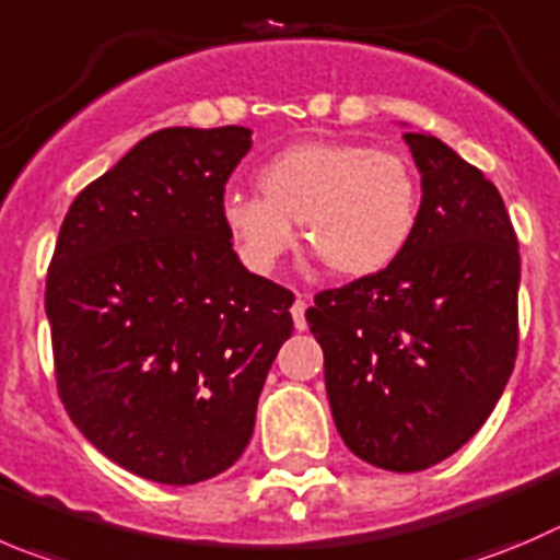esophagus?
<instances>
[{"mask_svg": "<svg viewBox=\"0 0 560 560\" xmlns=\"http://www.w3.org/2000/svg\"><path fill=\"white\" fill-rule=\"evenodd\" d=\"M305 311H307V300H305V296H296L294 307H291V318H294V327L296 329H305L307 327Z\"/></svg>", "mask_w": 560, "mask_h": 560, "instance_id": "esophagus-1", "label": "esophagus"}]
</instances>
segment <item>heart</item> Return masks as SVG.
Wrapping results in <instances>:
<instances>
[{"mask_svg": "<svg viewBox=\"0 0 560 560\" xmlns=\"http://www.w3.org/2000/svg\"><path fill=\"white\" fill-rule=\"evenodd\" d=\"M260 195L228 191L220 214L238 258L269 275L296 247L294 225L332 275L371 277L409 247L420 217V180L396 151L311 140L258 167Z\"/></svg>", "mask_w": 560, "mask_h": 560, "instance_id": "heart-1", "label": "heart"}]
</instances>
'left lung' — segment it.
<instances>
[{
    "mask_svg": "<svg viewBox=\"0 0 560 560\" xmlns=\"http://www.w3.org/2000/svg\"><path fill=\"white\" fill-rule=\"evenodd\" d=\"M420 217L385 271L313 296L305 318L343 443L369 465L418 472L487 423L520 343V244L492 180L431 135H404Z\"/></svg>",
    "mask_w": 560,
    "mask_h": 560,
    "instance_id": "obj_1",
    "label": "left lung"
}]
</instances>
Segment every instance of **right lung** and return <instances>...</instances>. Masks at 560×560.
Wrapping results in <instances>:
<instances>
[{"label":"right lung","mask_w":560,"mask_h":560,"mask_svg":"<svg viewBox=\"0 0 560 560\" xmlns=\"http://www.w3.org/2000/svg\"><path fill=\"white\" fill-rule=\"evenodd\" d=\"M253 131L162 129L84 186L46 277L60 401L135 476H220L247 448L294 294L253 275L222 197Z\"/></svg>","instance_id":"obj_1"}]
</instances>
